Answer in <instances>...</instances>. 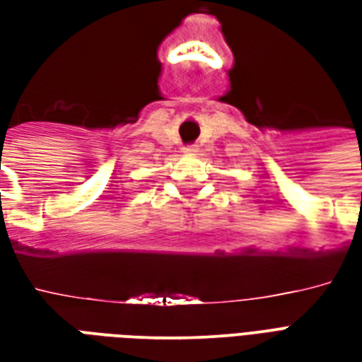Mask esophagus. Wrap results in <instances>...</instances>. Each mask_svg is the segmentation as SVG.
I'll list each match as a JSON object with an SVG mask.
<instances>
[{
  "mask_svg": "<svg viewBox=\"0 0 362 362\" xmlns=\"http://www.w3.org/2000/svg\"><path fill=\"white\" fill-rule=\"evenodd\" d=\"M184 153H186V155H196L197 153V147L196 145H186V147H184Z\"/></svg>",
  "mask_w": 362,
  "mask_h": 362,
  "instance_id": "1",
  "label": "esophagus"
}]
</instances>
